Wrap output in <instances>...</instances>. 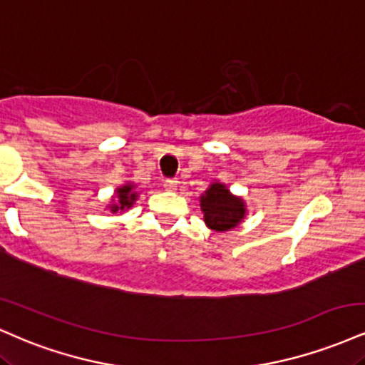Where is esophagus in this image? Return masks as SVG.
Here are the masks:
<instances>
[{"label":"esophagus","mask_w":365,"mask_h":365,"mask_svg":"<svg viewBox=\"0 0 365 365\" xmlns=\"http://www.w3.org/2000/svg\"><path fill=\"white\" fill-rule=\"evenodd\" d=\"M163 185H165L166 190L173 192V190H177V187H178V180H177V178H166Z\"/></svg>","instance_id":"1"}]
</instances>
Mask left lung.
Here are the masks:
<instances>
[{
	"label": "left lung",
	"mask_w": 365,
	"mask_h": 365,
	"mask_svg": "<svg viewBox=\"0 0 365 365\" xmlns=\"http://www.w3.org/2000/svg\"><path fill=\"white\" fill-rule=\"evenodd\" d=\"M200 209L205 226L217 232L235 230L247 216V202L243 197L231 194L221 182H212L200 195Z\"/></svg>",
	"instance_id": "8db88e82"
}]
</instances>
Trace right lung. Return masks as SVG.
Returning a JSON list of instances; mask_svg holds the SVG:
<instances>
[{"label":"right lung","instance_id":"obj_1","mask_svg":"<svg viewBox=\"0 0 365 365\" xmlns=\"http://www.w3.org/2000/svg\"><path fill=\"white\" fill-rule=\"evenodd\" d=\"M138 190L133 182H127L124 185L115 188V195L112 197V202L108 204L110 212H124V210L130 209L134 205V202L138 200Z\"/></svg>","mask_w":365,"mask_h":365}]
</instances>
